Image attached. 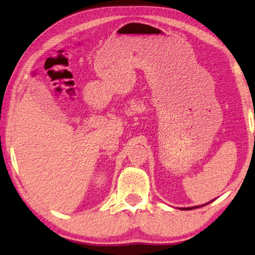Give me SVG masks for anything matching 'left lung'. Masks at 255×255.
Here are the masks:
<instances>
[{
	"label": "left lung",
	"mask_w": 255,
	"mask_h": 255,
	"mask_svg": "<svg viewBox=\"0 0 255 255\" xmlns=\"http://www.w3.org/2000/svg\"><path fill=\"white\" fill-rule=\"evenodd\" d=\"M207 205V204H206ZM202 206H205V205H202ZM198 207H200V206H198ZM198 207H188V208H181V209H188V210H191V209H196V208H198Z\"/></svg>",
	"instance_id": "1"
}]
</instances>
